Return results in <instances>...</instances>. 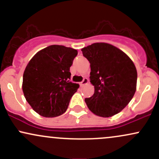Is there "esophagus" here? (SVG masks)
<instances>
[{
  "label": "esophagus",
  "instance_id": "34e87169",
  "mask_svg": "<svg viewBox=\"0 0 159 159\" xmlns=\"http://www.w3.org/2000/svg\"><path fill=\"white\" fill-rule=\"evenodd\" d=\"M87 83H88V79H87V78H84L83 81H82L81 82H80V86H81V87H83V86L87 84Z\"/></svg>",
  "mask_w": 159,
  "mask_h": 159
}]
</instances>
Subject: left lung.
I'll list each match as a JSON object with an SVG mask.
<instances>
[{"label": "left lung", "mask_w": 159, "mask_h": 159, "mask_svg": "<svg viewBox=\"0 0 159 159\" xmlns=\"http://www.w3.org/2000/svg\"><path fill=\"white\" fill-rule=\"evenodd\" d=\"M90 63L94 94L85 98L91 112L102 117L118 114L136 91L137 69L129 56L114 45L96 43L81 49Z\"/></svg>", "instance_id": "obj_1"}]
</instances>
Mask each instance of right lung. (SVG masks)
<instances>
[{"instance_id": "right-lung-1", "label": "right lung", "mask_w": 159, "mask_h": 159, "mask_svg": "<svg viewBox=\"0 0 159 159\" xmlns=\"http://www.w3.org/2000/svg\"><path fill=\"white\" fill-rule=\"evenodd\" d=\"M75 49L52 45L42 49L27 63L22 90L29 105L45 117L66 112L70 98L79 87L72 83L69 69L77 56Z\"/></svg>"}]
</instances>
